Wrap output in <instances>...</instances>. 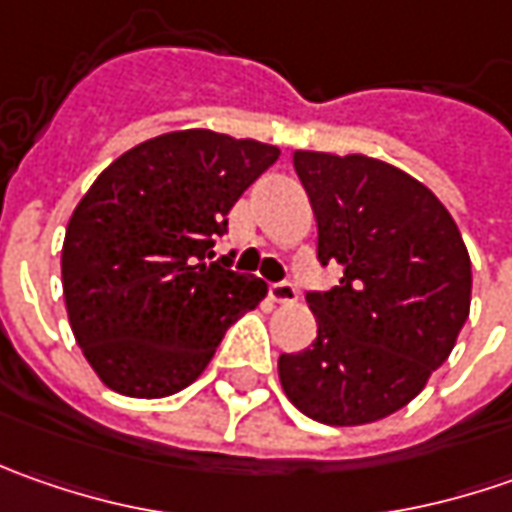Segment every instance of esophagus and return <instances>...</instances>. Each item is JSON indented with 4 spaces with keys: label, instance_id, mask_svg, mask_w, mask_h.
Here are the masks:
<instances>
[{
    "label": "esophagus",
    "instance_id": "34e87169",
    "mask_svg": "<svg viewBox=\"0 0 512 512\" xmlns=\"http://www.w3.org/2000/svg\"><path fill=\"white\" fill-rule=\"evenodd\" d=\"M267 293H270V299H273L276 305H293L296 296H299V290H296L293 282H273V285L267 287Z\"/></svg>",
    "mask_w": 512,
    "mask_h": 512
}]
</instances>
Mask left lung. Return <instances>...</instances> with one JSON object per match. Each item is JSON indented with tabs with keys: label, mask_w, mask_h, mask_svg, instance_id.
<instances>
[{
	"label": "left lung",
	"mask_w": 512,
	"mask_h": 512,
	"mask_svg": "<svg viewBox=\"0 0 512 512\" xmlns=\"http://www.w3.org/2000/svg\"><path fill=\"white\" fill-rule=\"evenodd\" d=\"M319 227V262L342 265L307 293L316 339L279 356L287 399L333 427L379 422L413 402L470 316V256L447 207L410 173L362 153L296 150Z\"/></svg>",
	"instance_id": "left-lung-1"
}]
</instances>
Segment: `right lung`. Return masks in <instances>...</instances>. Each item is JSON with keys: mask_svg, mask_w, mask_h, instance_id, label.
Returning a JSON list of instances; mask_svg holds the SVG:
<instances>
[{"mask_svg": "<svg viewBox=\"0 0 512 512\" xmlns=\"http://www.w3.org/2000/svg\"><path fill=\"white\" fill-rule=\"evenodd\" d=\"M279 148L213 130L148 139L99 173L70 216L62 290L96 376L133 399L193 384L225 330L267 296L210 259L227 213Z\"/></svg>", "mask_w": 512, "mask_h": 512, "instance_id": "obj_1", "label": "right lung"}]
</instances>
